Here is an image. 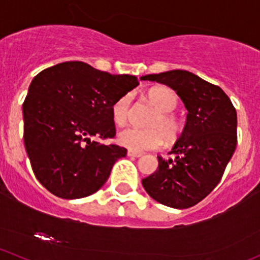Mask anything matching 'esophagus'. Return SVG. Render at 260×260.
<instances>
[{"label":"esophagus","mask_w":260,"mask_h":260,"mask_svg":"<svg viewBox=\"0 0 260 260\" xmlns=\"http://www.w3.org/2000/svg\"><path fill=\"white\" fill-rule=\"evenodd\" d=\"M127 154L129 155V157H136V158H138V157H141L142 153H141V152H136V151H128Z\"/></svg>","instance_id":"1"}]
</instances>
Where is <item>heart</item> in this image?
<instances>
[{
	"mask_svg": "<svg viewBox=\"0 0 260 260\" xmlns=\"http://www.w3.org/2000/svg\"><path fill=\"white\" fill-rule=\"evenodd\" d=\"M147 98L157 109L147 122V127H125L118 133L119 144L131 151L143 152L155 149L162 146L163 139L167 143H173L183 132V123L178 116L173 113L178 105L176 93L168 87H155L149 89ZM132 95L124 94L119 97L112 106V117L117 124L122 125L129 116Z\"/></svg>",
	"mask_w": 260,
	"mask_h": 260,
	"instance_id": "heart-1",
	"label": "heart"
}]
</instances>
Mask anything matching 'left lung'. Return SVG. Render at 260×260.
Masks as SVG:
<instances>
[{
  "label": "left lung",
  "instance_id": "left-lung-1",
  "mask_svg": "<svg viewBox=\"0 0 260 260\" xmlns=\"http://www.w3.org/2000/svg\"><path fill=\"white\" fill-rule=\"evenodd\" d=\"M141 80L171 87L188 109L184 129L169 152L173 157L158 155V169L142 184L154 201L172 208H189L222 179L237 147V111L220 87L188 71H168Z\"/></svg>",
  "mask_w": 260,
  "mask_h": 260
}]
</instances>
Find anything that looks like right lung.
<instances>
[{
  "label": "right lung",
  "mask_w": 260,
  "mask_h": 260,
  "mask_svg": "<svg viewBox=\"0 0 260 260\" xmlns=\"http://www.w3.org/2000/svg\"><path fill=\"white\" fill-rule=\"evenodd\" d=\"M139 84L80 61L52 66L31 82L23 102V141L38 182L52 194L78 199L97 192L125 157L114 138L112 106Z\"/></svg>",
  "instance_id": "obj_1"
}]
</instances>
